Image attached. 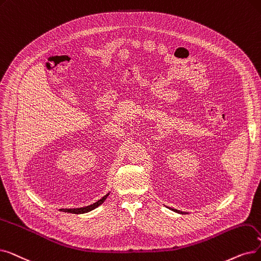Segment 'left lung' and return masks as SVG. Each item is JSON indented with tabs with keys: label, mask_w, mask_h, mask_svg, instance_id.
Listing matches in <instances>:
<instances>
[{
	"label": "left lung",
	"mask_w": 261,
	"mask_h": 261,
	"mask_svg": "<svg viewBox=\"0 0 261 261\" xmlns=\"http://www.w3.org/2000/svg\"><path fill=\"white\" fill-rule=\"evenodd\" d=\"M174 211H176V212H178V213H181V214H182V213H186V212H182V211H179V210H176V209H173Z\"/></svg>",
	"instance_id": "8db88e82"
}]
</instances>
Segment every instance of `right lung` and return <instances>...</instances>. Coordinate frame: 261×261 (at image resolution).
<instances>
[{"label":"right lung","instance_id":"right-lung-1","mask_svg":"<svg viewBox=\"0 0 261 261\" xmlns=\"http://www.w3.org/2000/svg\"><path fill=\"white\" fill-rule=\"evenodd\" d=\"M109 196V194L105 195L102 198L99 199L98 201H96L95 203H93V205L90 206H87V207H83V208H74V209H60V211H63V212H68V213H74V214H81V213H86V212H89L92 211L94 209H96L97 207H99L101 203H102L107 197Z\"/></svg>","mask_w":261,"mask_h":261}]
</instances>
